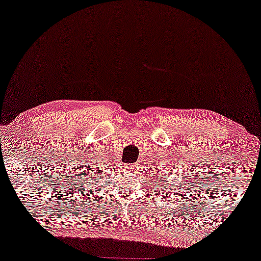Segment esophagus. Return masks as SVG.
Returning <instances> with one entry per match:
<instances>
[{
    "mask_svg": "<svg viewBox=\"0 0 261 261\" xmlns=\"http://www.w3.org/2000/svg\"><path fill=\"white\" fill-rule=\"evenodd\" d=\"M127 169L134 171V170L137 169V164H129V165H127Z\"/></svg>",
    "mask_w": 261,
    "mask_h": 261,
    "instance_id": "34e87169",
    "label": "esophagus"
}]
</instances>
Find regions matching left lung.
<instances>
[{
  "mask_svg": "<svg viewBox=\"0 0 261 261\" xmlns=\"http://www.w3.org/2000/svg\"><path fill=\"white\" fill-rule=\"evenodd\" d=\"M159 176H161V174H159ZM161 179H162V178H161ZM159 184H161V182H159ZM157 186H159V185H154V188H157ZM159 188H163V186L161 185V186H159ZM163 190V191H164V189H162Z\"/></svg>",
  "mask_w": 261,
  "mask_h": 261,
  "instance_id": "1",
  "label": "left lung"
}]
</instances>
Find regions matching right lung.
Returning <instances> with one entry per match:
<instances>
[{"instance_id": "right-lung-1", "label": "right lung", "mask_w": 261, "mask_h": 261, "mask_svg": "<svg viewBox=\"0 0 261 261\" xmlns=\"http://www.w3.org/2000/svg\"><path fill=\"white\" fill-rule=\"evenodd\" d=\"M99 171H100V170H99Z\"/></svg>"}]
</instances>
